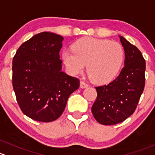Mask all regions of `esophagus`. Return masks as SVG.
Instances as JSON below:
<instances>
[{
  "label": "esophagus",
  "instance_id": "esophagus-1",
  "mask_svg": "<svg viewBox=\"0 0 155 155\" xmlns=\"http://www.w3.org/2000/svg\"><path fill=\"white\" fill-rule=\"evenodd\" d=\"M80 87H81V88L82 89L87 88V87H89V84H87V83H85L84 81H81V83H80Z\"/></svg>",
  "mask_w": 155,
  "mask_h": 155
}]
</instances>
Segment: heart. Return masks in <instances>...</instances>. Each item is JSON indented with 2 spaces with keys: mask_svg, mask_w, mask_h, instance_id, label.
Here are the masks:
<instances>
[{
  "mask_svg": "<svg viewBox=\"0 0 155 155\" xmlns=\"http://www.w3.org/2000/svg\"><path fill=\"white\" fill-rule=\"evenodd\" d=\"M72 51L62 53L64 64L74 74L81 73L87 64L89 78L97 84L112 81L120 71L125 60L122 45L115 41L81 38L71 45Z\"/></svg>",
  "mask_w": 155,
  "mask_h": 155,
  "instance_id": "1",
  "label": "heart"
}]
</instances>
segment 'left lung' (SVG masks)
I'll return each mask as SVG.
<instances>
[{
	"label": "left lung",
	"mask_w": 155,
	"mask_h": 155,
	"mask_svg": "<svg viewBox=\"0 0 155 155\" xmlns=\"http://www.w3.org/2000/svg\"><path fill=\"white\" fill-rule=\"evenodd\" d=\"M119 38L125 50V66L112 82L95 87L97 98L92 113L101 125H116L131 116L144 90L146 61L143 54L125 38Z\"/></svg>",
	"instance_id": "1"
}]
</instances>
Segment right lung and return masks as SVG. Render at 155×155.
I'll return each mask as SVG.
<instances>
[{
	"instance_id": "1",
	"label": "right lung",
	"mask_w": 155,
	"mask_h": 155,
	"mask_svg": "<svg viewBox=\"0 0 155 155\" xmlns=\"http://www.w3.org/2000/svg\"><path fill=\"white\" fill-rule=\"evenodd\" d=\"M63 38L50 32L35 35L18 48L12 60V86L21 110L38 122L58 119L68 97L80 87L78 78L62 71Z\"/></svg>"
}]
</instances>
